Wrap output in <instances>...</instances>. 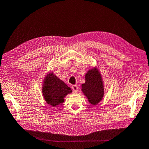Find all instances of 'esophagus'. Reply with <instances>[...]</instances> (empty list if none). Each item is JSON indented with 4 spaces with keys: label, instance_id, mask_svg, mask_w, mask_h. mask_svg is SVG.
I'll use <instances>...</instances> for the list:
<instances>
[{
    "label": "esophagus",
    "instance_id": "obj_1",
    "mask_svg": "<svg viewBox=\"0 0 149 149\" xmlns=\"http://www.w3.org/2000/svg\"><path fill=\"white\" fill-rule=\"evenodd\" d=\"M71 88H72V91H73L74 92H78V87L77 85H72V87H71Z\"/></svg>",
    "mask_w": 149,
    "mask_h": 149
}]
</instances>
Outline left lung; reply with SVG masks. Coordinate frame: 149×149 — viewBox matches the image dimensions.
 Returning a JSON list of instances; mask_svg holds the SVG:
<instances>
[{"label":"left lung","instance_id":"left-lung-1","mask_svg":"<svg viewBox=\"0 0 149 149\" xmlns=\"http://www.w3.org/2000/svg\"><path fill=\"white\" fill-rule=\"evenodd\" d=\"M82 91L93 105L101 101L104 95L103 84L101 74L96 69H92L85 74V83L82 84Z\"/></svg>","mask_w":149,"mask_h":149}]
</instances>
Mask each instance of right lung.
Masks as SVG:
<instances>
[{
	"label": "right lung",
	"instance_id": "right-lung-1",
	"mask_svg": "<svg viewBox=\"0 0 149 149\" xmlns=\"http://www.w3.org/2000/svg\"><path fill=\"white\" fill-rule=\"evenodd\" d=\"M72 91L64 81L52 73H49L45 78L42 94L45 101L52 107H58L64 101V97Z\"/></svg>",
	"mask_w": 149,
	"mask_h": 149
}]
</instances>
